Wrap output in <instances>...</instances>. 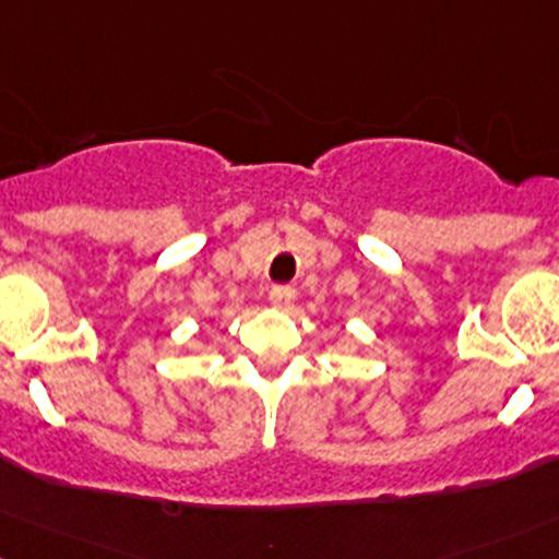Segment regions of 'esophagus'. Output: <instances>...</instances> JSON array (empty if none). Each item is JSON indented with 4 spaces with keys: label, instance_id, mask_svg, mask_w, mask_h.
<instances>
[{
    "label": "esophagus",
    "instance_id": "1",
    "mask_svg": "<svg viewBox=\"0 0 559 559\" xmlns=\"http://www.w3.org/2000/svg\"><path fill=\"white\" fill-rule=\"evenodd\" d=\"M269 301H272L277 309H287L293 301H296V287L274 285L272 290H269Z\"/></svg>",
    "mask_w": 559,
    "mask_h": 559
}]
</instances>
